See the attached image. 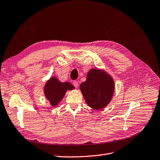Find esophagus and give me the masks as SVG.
Masks as SVG:
<instances>
[{"label":"esophagus","mask_w":160,"mask_h":160,"mask_svg":"<svg viewBox=\"0 0 160 160\" xmlns=\"http://www.w3.org/2000/svg\"><path fill=\"white\" fill-rule=\"evenodd\" d=\"M73 84L74 87H76V88H78V86H79V83H78V81H73Z\"/></svg>","instance_id":"34e87169"}]
</instances>
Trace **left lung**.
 I'll list each match as a JSON object with an SVG mask.
<instances>
[{"label": "left lung", "mask_w": 160, "mask_h": 160, "mask_svg": "<svg viewBox=\"0 0 160 160\" xmlns=\"http://www.w3.org/2000/svg\"><path fill=\"white\" fill-rule=\"evenodd\" d=\"M80 90L88 106L94 110H100L112 100L114 82L103 70L92 69L87 73V80L81 84Z\"/></svg>", "instance_id": "8db88e82"}]
</instances>
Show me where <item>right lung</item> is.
Returning <instances> with one entry per match:
<instances>
[{"label": "right lung", "instance_id": "add662e5", "mask_svg": "<svg viewBox=\"0 0 160 160\" xmlns=\"http://www.w3.org/2000/svg\"><path fill=\"white\" fill-rule=\"evenodd\" d=\"M73 88L74 86L70 82H62L55 77H52L47 81L44 88V92L51 106H56L64 97L66 91L73 90Z\"/></svg>", "mask_w": 160, "mask_h": 160}]
</instances>
